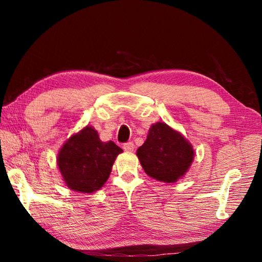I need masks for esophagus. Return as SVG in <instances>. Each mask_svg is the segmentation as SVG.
<instances>
[{
	"label": "esophagus",
	"instance_id": "esophagus-1",
	"mask_svg": "<svg viewBox=\"0 0 262 262\" xmlns=\"http://www.w3.org/2000/svg\"><path fill=\"white\" fill-rule=\"evenodd\" d=\"M122 148H123V150H125V151L130 152V151H133V150H134L135 145H134V143H133V142H127V143L123 144Z\"/></svg>",
	"mask_w": 262,
	"mask_h": 262
}]
</instances>
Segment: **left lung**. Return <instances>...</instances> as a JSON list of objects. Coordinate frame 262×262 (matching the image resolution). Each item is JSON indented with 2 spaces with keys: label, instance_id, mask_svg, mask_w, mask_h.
Returning <instances> with one entry per match:
<instances>
[{
  "label": "left lung",
  "instance_id": "8db88e82",
  "mask_svg": "<svg viewBox=\"0 0 262 262\" xmlns=\"http://www.w3.org/2000/svg\"><path fill=\"white\" fill-rule=\"evenodd\" d=\"M137 157L145 173L163 183H176L192 165V144L165 122L150 127L147 140L137 149Z\"/></svg>",
  "mask_w": 262,
  "mask_h": 262
}]
</instances>
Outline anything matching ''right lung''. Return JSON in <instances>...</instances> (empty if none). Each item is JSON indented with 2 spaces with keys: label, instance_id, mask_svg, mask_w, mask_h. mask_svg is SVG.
Returning <instances> with one entry per match:
<instances>
[{
  "label": "right lung",
  "instance_id": "add662e5",
  "mask_svg": "<svg viewBox=\"0 0 262 262\" xmlns=\"http://www.w3.org/2000/svg\"><path fill=\"white\" fill-rule=\"evenodd\" d=\"M121 152L114 142H101L98 132L86 126L66 141L56 162L70 189L95 193L108 179L115 158Z\"/></svg>",
  "mask_w": 262,
  "mask_h": 262
}]
</instances>
